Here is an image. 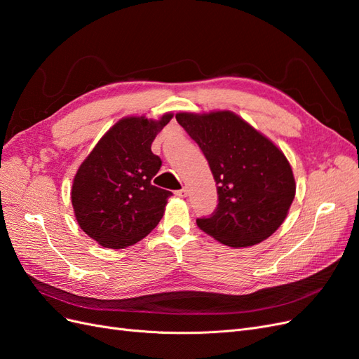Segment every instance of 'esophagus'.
Returning a JSON list of instances; mask_svg holds the SVG:
<instances>
[{
  "label": "esophagus",
  "instance_id": "obj_1",
  "mask_svg": "<svg viewBox=\"0 0 359 359\" xmlns=\"http://www.w3.org/2000/svg\"><path fill=\"white\" fill-rule=\"evenodd\" d=\"M175 194H177L178 198H187L189 190H187L186 187H184V189H181V190H177V191H175Z\"/></svg>",
  "mask_w": 359,
  "mask_h": 359
}]
</instances>
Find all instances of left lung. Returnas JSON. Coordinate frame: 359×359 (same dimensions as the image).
Instances as JSON below:
<instances>
[{"label": "left lung", "instance_id": "obj_1", "mask_svg": "<svg viewBox=\"0 0 359 359\" xmlns=\"http://www.w3.org/2000/svg\"><path fill=\"white\" fill-rule=\"evenodd\" d=\"M199 145L217 184L219 203L199 229L229 247L266 240L285 222L295 198V178L285 154L229 111L175 115Z\"/></svg>", "mask_w": 359, "mask_h": 359}]
</instances>
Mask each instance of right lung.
Returning a JSON list of instances; mask_svg holds the SVG:
<instances>
[{
	"instance_id": "add662e5",
	"label": "right lung",
	"mask_w": 359,
	"mask_h": 359,
	"mask_svg": "<svg viewBox=\"0 0 359 359\" xmlns=\"http://www.w3.org/2000/svg\"><path fill=\"white\" fill-rule=\"evenodd\" d=\"M170 118L119 119L78 169L72 187L76 220L100 245H133L161 220L172 193L151 182L161 166L151 144Z\"/></svg>"
}]
</instances>
